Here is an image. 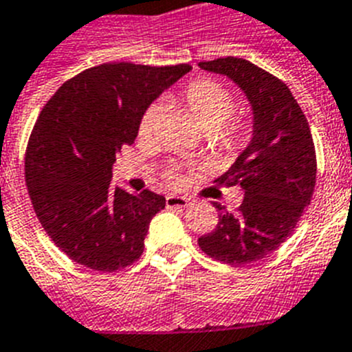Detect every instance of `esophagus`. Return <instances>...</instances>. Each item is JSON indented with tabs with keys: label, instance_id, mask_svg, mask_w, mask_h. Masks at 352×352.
Instances as JSON below:
<instances>
[{
	"label": "esophagus",
	"instance_id": "obj_1",
	"mask_svg": "<svg viewBox=\"0 0 352 352\" xmlns=\"http://www.w3.org/2000/svg\"><path fill=\"white\" fill-rule=\"evenodd\" d=\"M189 206V200L186 197H166V207L168 209H186Z\"/></svg>",
	"mask_w": 352,
	"mask_h": 352
}]
</instances>
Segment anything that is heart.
Wrapping results in <instances>:
<instances>
[{"instance_id":"b5f03b06","label":"heart","mask_w":352,"mask_h":352,"mask_svg":"<svg viewBox=\"0 0 352 352\" xmlns=\"http://www.w3.org/2000/svg\"><path fill=\"white\" fill-rule=\"evenodd\" d=\"M179 102L188 109L189 115L193 117V120L197 122V125L204 133H214L221 124L223 125L216 134V146L218 148L232 151L239 145L241 134H243L241 125L237 122L224 124L234 113V99H232L230 91L227 88H223L212 79H195L180 91ZM161 113H163V109L159 104H151L143 111L138 125L140 140H151L154 136ZM164 177L172 184L177 182V173L173 170H168Z\"/></svg>"}]
</instances>
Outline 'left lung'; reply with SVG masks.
<instances>
[{
  "label": "left lung",
  "mask_w": 352,
  "mask_h": 352,
  "mask_svg": "<svg viewBox=\"0 0 352 352\" xmlns=\"http://www.w3.org/2000/svg\"><path fill=\"white\" fill-rule=\"evenodd\" d=\"M198 65L232 79L253 111L252 142L216 179L243 189V204L235 212L214 204L218 225L198 246L230 265L261 261L285 243L310 206L317 173L310 127L289 87L248 60L227 56Z\"/></svg>",
  "instance_id": "8db88e82"
}]
</instances>
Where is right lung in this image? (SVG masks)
<instances>
[{
  "label": "right lung",
  "mask_w": 352,
  "mask_h": 352,
  "mask_svg": "<svg viewBox=\"0 0 352 352\" xmlns=\"http://www.w3.org/2000/svg\"><path fill=\"white\" fill-rule=\"evenodd\" d=\"M191 65L102 63L58 88L30 136L24 173L36 218L69 258L111 273L142 256L163 195L113 188V163L143 111Z\"/></svg>",
  "instance_id": "obj_1"
}]
</instances>
